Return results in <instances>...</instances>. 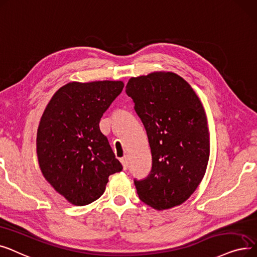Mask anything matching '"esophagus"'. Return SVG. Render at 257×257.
I'll list each match as a JSON object with an SVG mask.
<instances>
[{"label": "esophagus", "mask_w": 257, "mask_h": 257, "mask_svg": "<svg viewBox=\"0 0 257 257\" xmlns=\"http://www.w3.org/2000/svg\"><path fill=\"white\" fill-rule=\"evenodd\" d=\"M120 161H121V163H122V166H123V169L126 170V169L128 168V160H127V157H124V158L120 159Z\"/></svg>", "instance_id": "34e87169"}]
</instances>
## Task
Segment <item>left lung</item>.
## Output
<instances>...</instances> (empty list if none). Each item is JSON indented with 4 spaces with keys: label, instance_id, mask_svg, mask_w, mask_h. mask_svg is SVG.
Segmentation results:
<instances>
[{
    "label": "left lung",
    "instance_id": "left-lung-1",
    "mask_svg": "<svg viewBox=\"0 0 257 257\" xmlns=\"http://www.w3.org/2000/svg\"><path fill=\"white\" fill-rule=\"evenodd\" d=\"M148 134L153 166L134 180L139 199L164 210L184 203L201 183L210 154L207 118L190 84L173 72L132 77L125 88Z\"/></svg>",
    "mask_w": 257,
    "mask_h": 257
}]
</instances>
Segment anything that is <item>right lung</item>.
Masks as SVG:
<instances>
[{
    "mask_svg": "<svg viewBox=\"0 0 257 257\" xmlns=\"http://www.w3.org/2000/svg\"><path fill=\"white\" fill-rule=\"evenodd\" d=\"M123 87L111 80L69 82L45 108L36 136L40 168L73 205L99 199L108 177L122 170L99 122Z\"/></svg>",
    "mask_w": 257,
    "mask_h": 257,
    "instance_id": "1",
    "label": "right lung"
}]
</instances>
